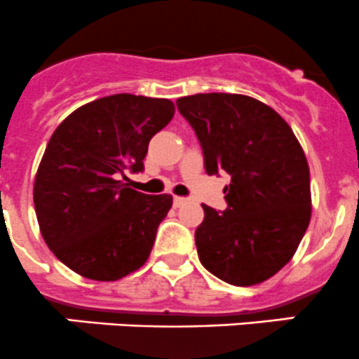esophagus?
<instances>
[{
    "instance_id": "obj_1",
    "label": "esophagus",
    "mask_w": 359,
    "mask_h": 359,
    "mask_svg": "<svg viewBox=\"0 0 359 359\" xmlns=\"http://www.w3.org/2000/svg\"><path fill=\"white\" fill-rule=\"evenodd\" d=\"M187 201H188L187 197H175V198H172V202H175L176 208H180V205H183Z\"/></svg>"
}]
</instances>
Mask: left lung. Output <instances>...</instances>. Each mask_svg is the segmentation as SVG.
I'll list each match as a JSON object with an SVG mask.
<instances>
[{
	"instance_id": "left-lung-1",
	"label": "left lung",
	"mask_w": 359,
	"mask_h": 359,
	"mask_svg": "<svg viewBox=\"0 0 359 359\" xmlns=\"http://www.w3.org/2000/svg\"><path fill=\"white\" fill-rule=\"evenodd\" d=\"M176 106L201 143L205 172L230 176L225 211L202 205L198 260L229 285L272 278L292 260L311 219L309 165L295 134L248 95L194 94Z\"/></svg>"
}]
</instances>
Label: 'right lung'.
Masks as SVG:
<instances>
[{
	"label": "right lung",
	"instance_id": "right-lung-1",
	"mask_svg": "<svg viewBox=\"0 0 359 359\" xmlns=\"http://www.w3.org/2000/svg\"><path fill=\"white\" fill-rule=\"evenodd\" d=\"M175 115L169 99L115 94L81 106L55 129L34 180L41 236L66 267L116 281L150 257L172 197L122 183L144 171L151 137Z\"/></svg>",
	"mask_w": 359,
	"mask_h": 359
}]
</instances>
